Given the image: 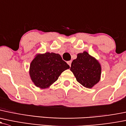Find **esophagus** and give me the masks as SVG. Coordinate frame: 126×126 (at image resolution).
<instances>
[{"mask_svg":"<svg viewBox=\"0 0 126 126\" xmlns=\"http://www.w3.org/2000/svg\"><path fill=\"white\" fill-rule=\"evenodd\" d=\"M71 63H72V61H68V62H67V63L69 65V66H71Z\"/></svg>","mask_w":126,"mask_h":126,"instance_id":"obj_1","label":"esophagus"}]
</instances>
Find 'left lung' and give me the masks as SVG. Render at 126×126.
<instances>
[{
	"label": "left lung",
	"instance_id": "8db88e82",
	"mask_svg": "<svg viewBox=\"0 0 126 126\" xmlns=\"http://www.w3.org/2000/svg\"><path fill=\"white\" fill-rule=\"evenodd\" d=\"M71 71L77 81L87 88L92 87L100 80V63L86 51L78 54L77 58L71 63Z\"/></svg>",
	"mask_w": 126,
	"mask_h": 126
}]
</instances>
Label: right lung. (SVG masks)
I'll return each instance as SVG.
<instances>
[{
	"label": "right lung",
	"instance_id": "obj_1",
	"mask_svg": "<svg viewBox=\"0 0 126 126\" xmlns=\"http://www.w3.org/2000/svg\"><path fill=\"white\" fill-rule=\"evenodd\" d=\"M69 67L59 54L46 52L39 54L32 61L30 74L37 87L45 89L57 80L62 72Z\"/></svg>",
	"mask_w": 126,
	"mask_h": 126
}]
</instances>
